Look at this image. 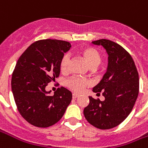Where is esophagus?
<instances>
[{"label": "esophagus", "mask_w": 148, "mask_h": 148, "mask_svg": "<svg viewBox=\"0 0 148 148\" xmlns=\"http://www.w3.org/2000/svg\"><path fill=\"white\" fill-rule=\"evenodd\" d=\"M72 96H73V98H74V99H76V98H77V97L80 96V95H79V94H77V93H73V94H72Z\"/></svg>", "instance_id": "esophagus-1"}]
</instances>
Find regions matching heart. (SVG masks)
<instances>
[{"label": "heart", "instance_id": "obj_1", "mask_svg": "<svg viewBox=\"0 0 148 148\" xmlns=\"http://www.w3.org/2000/svg\"><path fill=\"white\" fill-rule=\"evenodd\" d=\"M77 55L83 58L88 66L91 68H95L100 64L101 61V55L96 48L93 47L86 46L77 50ZM70 56L64 55L62 57L59 62V68L62 74H67L69 71V64H70ZM91 85V81L89 79H85L82 77H73L68 79L66 82V86L68 89L74 93H81L85 88L90 86Z\"/></svg>", "mask_w": 148, "mask_h": 148}]
</instances>
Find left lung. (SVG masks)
<instances>
[{
  "mask_svg": "<svg viewBox=\"0 0 148 148\" xmlns=\"http://www.w3.org/2000/svg\"><path fill=\"white\" fill-rule=\"evenodd\" d=\"M108 53V68L93 91L101 92L104 101L89 97L90 104L84 109L87 121L99 129H110L121 124L129 115L139 94V74L130 54L121 45L109 39L93 41Z\"/></svg>",
  "mask_w": 148,
  "mask_h": 148,
  "instance_id": "1",
  "label": "left lung"
}]
</instances>
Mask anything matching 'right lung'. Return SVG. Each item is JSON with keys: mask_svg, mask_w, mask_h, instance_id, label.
I'll use <instances>...</instances> for the list:
<instances>
[{"mask_svg": "<svg viewBox=\"0 0 148 148\" xmlns=\"http://www.w3.org/2000/svg\"><path fill=\"white\" fill-rule=\"evenodd\" d=\"M71 43L58 39H41L27 47L18 59L12 75V91L17 109L36 127H47L64 115L72 93L58 88L53 96L46 91L49 82L59 76V62Z\"/></svg>", "mask_w": 148, "mask_h": 148, "instance_id": "add662e5", "label": "right lung"}]
</instances>
